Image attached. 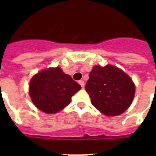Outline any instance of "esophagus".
Masks as SVG:
<instances>
[{
    "instance_id": "1",
    "label": "esophagus",
    "mask_w": 156,
    "mask_h": 156,
    "mask_svg": "<svg viewBox=\"0 0 156 156\" xmlns=\"http://www.w3.org/2000/svg\"><path fill=\"white\" fill-rule=\"evenodd\" d=\"M78 83L80 84V86L82 87H84V86H85V83H84V81L83 80H80V81H78Z\"/></svg>"
}]
</instances>
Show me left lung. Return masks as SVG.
I'll use <instances>...</instances> for the list:
<instances>
[{
    "label": "left lung",
    "instance_id": "obj_1",
    "mask_svg": "<svg viewBox=\"0 0 156 156\" xmlns=\"http://www.w3.org/2000/svg\"><path fill=\"white\" fill-rule=\"evenodd\" d=\"M86 91L90 102L106 116H118L132 104L135 93L133 81L123 70L111 65L96 66L89 74Z\"/></svg>",
    "mask_w": 156,
    "mask_h": 156
}]
</instances>
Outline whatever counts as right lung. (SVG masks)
<instances>
[{
	"label": "right lung",
	"instance_id": "obj_1",
	"mask_svg": "<svg viewBox=\"0 0 156 156\" xmlns=\"http://www.w3.org/2000/svg\"><path fill=\"white\" fill-rule=\"evenodd\" d=\"M81 86L61 68H49L33 76L29 94L33 104L40 111L56 113L65 108Z\"/></svg>",
	"mask_w": 156,
	"mask_h": 156
}]
</instances>
